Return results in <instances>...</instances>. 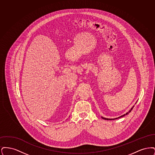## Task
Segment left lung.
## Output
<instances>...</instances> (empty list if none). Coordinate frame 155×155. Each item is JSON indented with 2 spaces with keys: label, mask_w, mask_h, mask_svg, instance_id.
Segmentation results:
<instances>
[{
  "label": "left lung",
  "mask_w": 155,
  "mask_h": 155,
  "mask_svg": "<svg viewBox=\"0 0 155 155\" xmlns=\"http://www.w3.org/2000/svg\"><path fill=\"white\" fill-rule=\"evenodd\" d=\"M133 109V108H131V110H130V111H129V112H130V111H131V110H132V109ZM128 114V113H126V114ZM125 114H124V115H122V116H120V117H118V118H120V117H123V116H125ZM102 118H103V119H104V120H115V119H117V118H113V119H110V118H104V117H102Z\"/></svg>",
  "instance_id": "1"
}]
</instances>
